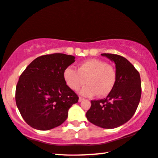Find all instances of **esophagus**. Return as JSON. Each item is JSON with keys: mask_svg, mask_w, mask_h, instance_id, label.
<instances>
[{"mask_svg": "<svg viewBox=\"0 0 158 158\" xmlns=\"http://www.w3.org/2000/svg\"><path fill=\"white\" fill-rule=\"evenodd\" d=\"M84 100H85V99L82 98H81V97H79V102H81V101H83Z\"/></svg>", "mask_w": 158, "mask_h": 158, "instance_id": "obj_1", "label": "esophagus"}]
</instances>
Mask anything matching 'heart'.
Masks as SVG:
<instances>
[{"instance_id": "heart-1", "label": "heart", "mask_w": 158, "mask_h": 158, "mask_svg": "<svg viewBox=\"0 0 158 158\" xmlns=\"http://www.w3.org/2000/svg\"><path fill=\"white\" fill-rule=\"evenodd\" d=\"M64 79L66 85L77 91L85 81L87 85L79 93L85 97L106 96L112 91L117 80L114 67L100 59L92 58L81 63L77 71L69 66L64 71Z\"/></svg>"}]
</instances>
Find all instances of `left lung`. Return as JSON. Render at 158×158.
<instances>
[{
    "label": "left lung",
    "instance_id": "1",
    "mask_svg": "<svg viewBox=\"0 0 158 158\" xmlns=\"http://www.w3.org/2000/svg\"><path fill=\"white\" fill-rule=\"evenodd\" d=\"M101 56L115 63L116 83L106 98L91 101L86 117L99 127L114 129L129 121L136 112L142 94L140 75L127 58L110 53Z\"/></svg>",
    "mask_w": 158,
    "mask_h": 158
}]
</instances>
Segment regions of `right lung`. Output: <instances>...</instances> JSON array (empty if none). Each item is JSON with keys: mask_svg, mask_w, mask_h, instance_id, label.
I'll return each instance as SVG.
<instances>
[{"mask_svg": "<svg viewBox=\"0 0 158 158\" xmlns=\"http://www.w3.org/2000/svg\"><path fill=\"white\" fill-rule=\"evenodd\" d=\"M64 53L40 56L20 76L16 88V103L31 127L41 131L61 125L79 98L65 82L63 73L75 61Z\"/></svg>", "mask_w": 158, "mask_h": 158, "instance_id": "1", "label": "right lung"}]
</instances>
